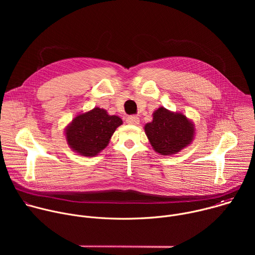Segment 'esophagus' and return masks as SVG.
<instances>
[{
  "mask_svg": "<svg viewBox=\"0 0 255 255\" xmlns=\"http://www.w3.org/2000/svg\"><path fill=\"white\" fill-rule=\"evenodd\" d=\"M126 123L129 125H138L139 124V118L137 116H130L126 118Z\"/></svg>",
  "mask_w": 255,
  "mask_h": 255,
  "instance_id": "esophagus-1",
  "label": "esophagus"
}]
</instances>
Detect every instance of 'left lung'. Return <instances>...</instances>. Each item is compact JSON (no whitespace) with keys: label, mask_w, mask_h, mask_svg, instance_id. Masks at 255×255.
I'll return each mask as SVG.
<instances>
[{"label":"left lung","mask_w":255,"mask_h":255,"mask_svg":"<svg viewBox=\"0 0 255 255\" xmlns=\"http://www.w3.org/2000/svg\"><path fill=\"white\" fill-rule=\"evenodd\" d=\"M153 150L160 155H172L187 148L195 139L194 122L184 113L159 107L152 114V121L144 126Z\"/></svg>","instance_id":"obj_1"}]
</instances>
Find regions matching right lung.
<instances>
[{
	"label": "right lung",
	"instance_id": "right-lung-1",
	"mask_svg": "<svg viewBox=\"0 0 255 255\" xmlns=\"http://www.w3.org/2000/svg\"><path fill=\"white\" fill-rule=\"evenodd\" d=\"M122 124L119 116L109 115L105 109L96 107L72 119L64 129V136L72 151L81 156L94 157L108 146Z\"/></svg>",
	"mask_w": 255,
	"mask_h": 255
}]
</instances>
